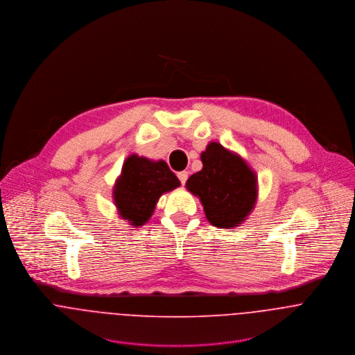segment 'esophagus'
Masks as SVG:
<instances>
[{
	"instance_id": "1",
	"label": "esophagus",
	"mask_w": 355,
	"mask_h": 355,
	"mask_svg": "<svg viewBox=\"0 0 355 355\" xmlns=\"http://www.w3.org/2000/svg\"><path fill=\"white\" fill-rule=\"evenodd\" d=\"M178 178H179V180H180L182 184H186V182H187V179H189V172H187V171H182V172L178 173Z\"/></svg>"
}]
</instances>
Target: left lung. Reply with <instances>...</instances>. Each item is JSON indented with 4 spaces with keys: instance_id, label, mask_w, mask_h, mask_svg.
<instances>
[{
    "instance_id": "8db88e82",
    "label": "left lung",
    "mask_w": 355,
    "mask_h": 355,
    "mask_svg": "<svg viewBox=\"0 0 355 355\" xmlns=\"http://www.w3.org/2000/svg\"><path fill=\"white\" fill-rule=\"evenodd\" d=\"M202 169L191 175L187 190L200 198L207 221L217 228H234L252 213L257 201V176L236 153L210 142L201 153Z\"/></svg>"
}]
</instances>
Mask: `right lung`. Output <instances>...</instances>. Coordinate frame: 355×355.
I'll return each mask as SVG.
<instances>
[{
	"mask_svg": "<svg viewBox=\"0 0 355 355\" xmlns=\"http://www.w3.org/2000/svg\"><path fill=\"white\" fill-rule=\"evenodd\" d=\"M179 186L180 180L165 161L131 154L116 179L113 201L121 218L141 227L152 217L159 197Z\"/></svg>",
	"mask_w": 355,
	"mask_h": 355,
	"instance_id": "obj_1",
	"label": "right lung"
}]
</instances>
